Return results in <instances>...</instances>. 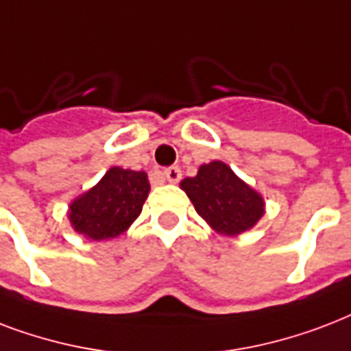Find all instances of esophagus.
I'll use <instances>...</instances> for the list:
<instances>
[{
    "instance_id": "esophagus-1",
    "label": "esophagus",
    "mask_w": 351,
    "mask_h": 351,
    "mask_svg": "<svg viewBox=\"0 0 351 351\" xmlns=\"http://www.w3.org/2000/svg\"><path fill=\"white\" fill-rule=\"evenodd\" d=\"M162 176H165L167 181H170V183H178L179 179H181V170H179V167L165 168V170H162Z\"/></svg>"
}]
</instances>
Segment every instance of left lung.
I'll return each instance as SVG.
<instances>
[{"instance_id": "1", "label": "left lung", "mask_w": 351, "mask_h": 351, "mask_svg": "<svg viewBox=\"0 0 351 351\" xmlns=\"http://www.w3.org/2000/svg\"><path fill=\"white\" fill-rule=\"evenodd\" d=\"M179 186L189 195L195 213L221 236L243 234L265 214L262 194L223 161L201 165L194 178H184Z\"/></svg>"}]
</instances>
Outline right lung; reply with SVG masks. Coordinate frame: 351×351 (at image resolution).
Instances as JSON below:
<instances>
[{
	"instance_id": "obj_1",
	"label": "right lung",
	"mask_w": 351,
	"mask_h": 351,
	"mask_svg": "<svg viewBox=\"0 0 351 351\" xmlns=\"http://www.w3.org/2000/svg\"><path fill=\"white\" fill-rule=\"evenodd\" d=\"M148 194L146 172L111 167L99 183L69 203L67 218L75 232L86 240H110L130 229Z\"/></svg>"
}]
</instances>
